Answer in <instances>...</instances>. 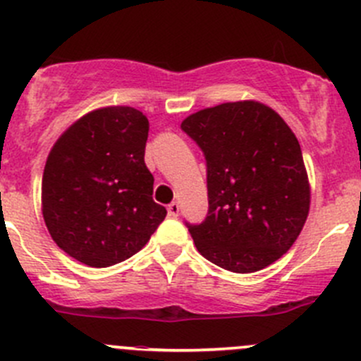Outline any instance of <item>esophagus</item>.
<instances>
[{"instance_id": "esophagus-1", "label": "esophagus", "mask_w": 361, "mask_h": 361, "mask_svg": "<svg viewBox=\"0 0 361 361\" xmlns=\"http://www.w3.org/2000/svg\"><path fill=\"white\" fill-rule=\"evenodd\" d=\"M167 213H169L171 218H176L178 214H180V204L171 202L169 206H167Z\"/></svg>"}]
</instances>
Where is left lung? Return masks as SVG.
<instances>
[{
  "label": "left lung",
  "instance_id": "obj_1",
  "mask_svg": "<svg viewBox=\"0 0 361 361\" xmlns=\"http://www.w3.org/2000/svg\"><path fill=\"white\" fill-rule=\"evenodd\" d=\"M206 157L207 216L187 224L197 251L248 274L286 253L309 214L300 145L285 120L257 101L206 108L181 122Z\"/></svg>",
  "mask_w": 361,
  "mask_h": 361
}]
</instances>
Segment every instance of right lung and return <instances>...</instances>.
<instances>
[{"mask_svg": "<svg viewBox=\"0 0 361 361\" xmlns=\"http://www.w3.org/2000/svg\"><path fill=\"white\" fill-rule=\"evenodd\" d=\"M148 127L136 108H99L50 150L42 181L45 225L61 250L89 267L133 257L166 218L145 164Z\"/></svg>", "mask_w": 361, "mask_h": 361, "instance_id": "add662e5", "label": "right lung"}]
</instances>
